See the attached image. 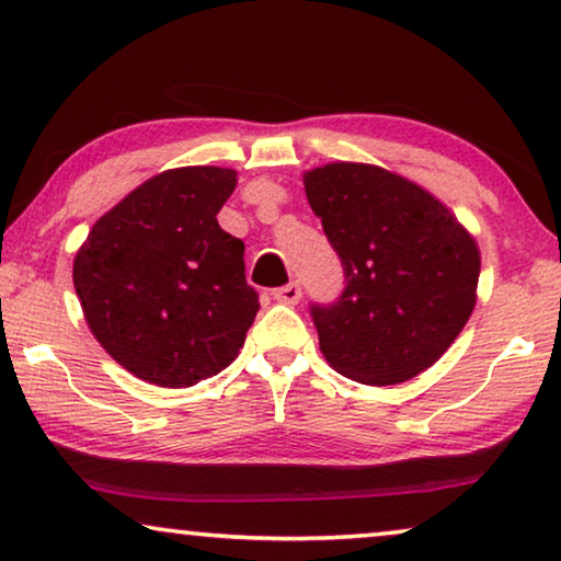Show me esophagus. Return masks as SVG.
<instances>
[{"label": "esophagus", "instance_id": "34e87169", "mask_svg": "<svg viewBox=\"0 0 561 561\" xmlns=\"http://www.w3.org/2000/svg\"><path fill=\"white\" fill-rule=\"evenodd\" d=\"M273 298H275V301H278V304L294 306V304H298V298H301V286H298V283H288V286L275 288V290H273Z\"/></svg>", "mask_w": 561, "mask_h": 561}]
</instances>
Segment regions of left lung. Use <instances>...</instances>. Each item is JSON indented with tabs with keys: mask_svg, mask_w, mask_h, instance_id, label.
<instances>
[{
	"mask_svg": "<svg viewBox=\"0 0 561 561\" xmlns=\"http://www.w3.org/2000/svg\"><path fill=\"white\" fill-rule=\"evenodd\" d=\"M304 188L347 280L340 301L311 306L321 355L365 386L416 378L470 319L478 242L439 198L380 165H319Z\"/></svg>",
	"mask_w": 561,
	"mask_h": 561,
	"instance_id": "obj_1",
	"label": "left lung"
}]
</instances>
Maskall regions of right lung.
<instances>
[{
    "label": "right lung",
    "instance_id": "obj_1",
    "mask_svg": "<svg viewBox=\"0 0 561 561\" xmlns=\"http://www.w3.org/2000/svg\"><path fill=\"white\" fill-rule=\"evenodd\" d=\"M237 171L186 165L152 175L91 227L73 286L96 342L160 388L225 370L260 309L244 278V242L217 214Z\"/></svg>",
    "mask_w": 561,
    "mask_h": 561
}]
</instances>
